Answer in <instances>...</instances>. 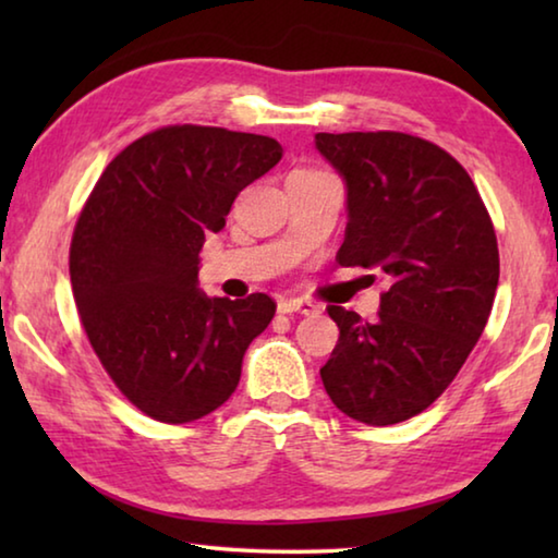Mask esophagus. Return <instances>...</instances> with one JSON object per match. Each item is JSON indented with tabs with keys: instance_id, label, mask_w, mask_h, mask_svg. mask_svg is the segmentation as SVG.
<instances>
[{
	"instance_id": "obj_1",
	"label": "esophagus",
	"mask_w": 558,
	"mask_h": 558,
	"mask_svg": "<svg viewBox=\"0 0 558 558\" xmlns=\"http://www.w3.org/2000/svg\"><path fill=\"white\" fill-rule=\"evenodd\" d=\"M278 310H280L282 315L298 313V315H307V317L319 313V307L313 305V302H307V300H280L278 302Z\"/></svg>"
}]
</instances>
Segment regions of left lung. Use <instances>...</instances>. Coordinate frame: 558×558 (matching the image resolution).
I'll use <instances>...</instances> for the list:
<instances>
[{"label": "left lung", "instance_id": "1", "mask_svg": "<svg viewBox=\"0 0 558 558\" xmlns=\"http://www.w3.org/2000/svg\"><path fill=\"white\" fill-rule=\"evenodd\" d=\"M347 186L339 266L381 270L376 323L332 305L337 347L319 369L349 418L391 426L426 411L483 335L499 280L497 235L470 174L403 132H317Z\"/></svg>", "mask_w": 558, "mask_h": 558}]
</instances>
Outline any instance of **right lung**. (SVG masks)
I'll use <instances>...</instances> for the list:
<instances>
[{
	"label": "right lung",
	"instance_id": "obj_1",
	"mask_svg": "<svg viewBox=\"0 0 558 558\" xmlns=\"http://www.w3.org/2000/svg\"><path fill=\"white\" fill-rule=\"evenodd\" d=\"M280 157L266 135L172 125L128 145L93 186L71 241L73 298L93 352L149 418L192 423L229 401L276 315L263 292L204 295L199 251Z\"/></svg>",
	"mask_w": 558,
	"mask_h": 558
}]
</instances>
